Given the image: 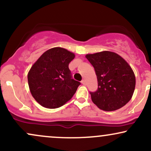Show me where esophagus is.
Returning <instances> with one entry per match:
<instances>
[{
	"mask_svg": "<svg viewBox=\"0 0 151 151\" xmlns=\"http://www.w3.org/2000/svg\"><path fill=\"white\" fill-rule=\"evenodd\" d=\"M81 84H84V85H86V81L84 80V79H83V80L81 81Z\"/></svg>",
	"mask_w": 151,
	"mask_h": 151,
	"instance_id": "obj_1",
	"label": "esophagus"
}]
</instances>
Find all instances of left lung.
Wrapping results in <instances>:
<instances>
[{
	"label": "left lung",
	"instance_id": "obj_1",
	"mask_svg": "<svg viewBox=\"0 0 151 151\" xmlns=\"http://www.w3.org/2000/svg\"><path fill=\"white\" fill-rule=\"evenodd\" d=\"M85 57L97 77V91L90 92L93 103L106 111L125 106L132 98L136 86V77L129 63L110 51L87 54Z\"/></svg>",
	"mask_w": 151,
	"mask_h": 151
}]
</instances>
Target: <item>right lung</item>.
<instances>
[{
	"instance_id": "right-lung-1",
	"label": "right lung",
	"mask_w": 151,
	"mask_h": 151,
	"mask_svg": "<svg viewBox=\"0 0 151 151\" xmlns=\"http://www.w3.org/2000/svg\"><path fill=\"white\" fill-rule=\"evenodd\" d=\"M75 58L62 47L47 50L31 67L27 74L32 96L42 106L56 109L70 101L80 82L72 79L69 64Z\"/></svg>"
}]
</instances>
